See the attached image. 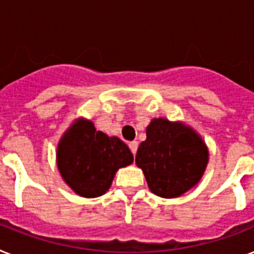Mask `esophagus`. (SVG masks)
Here are the masks:
<instances>
[{
	"label": "esophagus",
	"instance_id": "obj_1",
	"mask_svg": "<svg viewBox=\"0 0 254 254\" xmlns=\"http://www.w3.org/2000/svg\"><path fill=\"white\" fill-rule=\"evenodd\" d=\"M137 145H139V144H137V141H131L128 144L129 149H131V152L133 153V154H136V150H137Z\"/></svg>",
	"mask_w": 254,
	"mask_h": 254
}]
</instances>
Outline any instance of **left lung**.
I'll list each match as a JSON object with an SVG mask.
<instances>
[{
    "mask_svg": "<svg viewBox=\"0 0 254 254\" xmlns=\"http://www.w3.org/2000/svg\"><path fill=\"white\" fill-rule=\"evenodd\" d=\"M135 162L153 193L175 198L197 186L209 162V149L190 126L153 118Z\"/></svg>",
    "mask_w": 254,
    "mask_h": 254,
    "instance_id": "1",
    "label": "left lung"
}]
</instances>
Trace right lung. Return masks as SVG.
Returning <instances> with one entry per match:
<instances>
[{"label": "right lung", "mask_w": 254, "mask_h": 254, "mask_svg": "<svg viewBox=\"0 0 254 254\" xmlns=\"http://www.w3.org/2000/svg\"><path fill=\"white\" fill-rule=\"evenodd\" d=\"M57 167L64 183L81 197L106 193L119 169L133 162L131 150L117 136L97 131L83 117L72 121L58 141Z\"/></svg>", "instance_id": "add662e5"}]
</instances>
